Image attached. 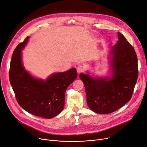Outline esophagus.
I'll list each match as a JSON object with an SVG mask.
<instances>
[{
	"instance_id": "1",
	"label": "esophagus",
	"mask_w": 147,
	"mask_h": 147,
	"mask_svg": "<svg viewBox=\"0 0 147 147\" xmlns=\"http://www.w3.org/2000/svg\"><path fill=\"white\" fill-rule=\"evenodd\" d=\"M76 70H77V72L78 73V74H80V73L82 72H84L85 71V67L82 65H79L77 67Z\"/></svg>"
}]
</instances>
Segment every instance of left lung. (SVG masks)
<instances>
[{"instance_id": "left-lung-1", "label": "left lung", "mask_w": 147, "mask_h": 147, "mask_svg": "<svg viewBox=\"0 0 147 147\" xmlns=\"http://www.w3.org/2000/svg\"><path fill=\"white\" fill-rule=\"evenodd\" d=\"M111 47L112 76L92 78L81 74L86 92L87 102L93 111L109 114L123 106L131 99L137 81L138 58L132 46L121 33Z\"/></svg>"}]
</instances>
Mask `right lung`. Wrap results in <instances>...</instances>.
Segmentation results:
<instances>
[{
  "instance_id": "right-lung-1",
  "label": "right lung",
  "mask_w": 147,
  "mask_h": 147,
  "mask_svg": "<svg viewBox=\"0 0 147 147\" xmlns=\"http://www.w3.org/2000/svg\"><path fill=\"white\" fill-rule=\"evenodd\" d=\"M29 37L16 46L10 63L9 81L19 105L28 113L50 119L61 113L65 106V92L77 77L75 68L50 75L46 81L38 80L24 69L21 51Z\"/></svg>"
}]
</instances>
